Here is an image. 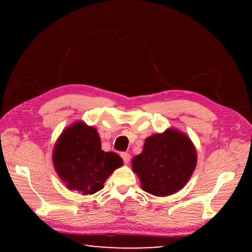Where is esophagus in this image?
Masks as SVG:
<instances>
[{
  "mask_svg": "<svg viewBox=\"0 0 252 252\" xmlns=\"http://www.w3.org/2000/svg\"><path fill=\"white\" fill-rule=\"evenodd\" d=\"M121 158H122V160H123V162H125V163H129V161L131 159V156L127 152H122Z\"/></svg>",
  "mask_w": 252,
  "mask_h": 252,
  "instance_id": "1",
  "label": "esophagus"
}]
</instances>
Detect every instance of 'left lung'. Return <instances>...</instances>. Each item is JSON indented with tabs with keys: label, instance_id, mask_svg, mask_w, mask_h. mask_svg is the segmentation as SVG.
I'll return each instance as SVG.
<instances>
[{
	"label": "left lung",
	"instance_id": "1",
	"mask_svg": "<svg viewBox=\"0 0 252 252\" xmlns=\"http://www.w3.org/2000/svg\"><path fill=\"white\" fill-rule=\"evenodd\" d=\"M197 164V152L186 134L169 129L146 139L142 152L132 160L144 191L169 195L185 187Z\"/></svg>",
	"mask_w": 252,
	"mask_h": 252
}]
</instances>
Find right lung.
Listing matches in <instances>:
<instances>
[{"instance_id": "1", "label": "right lung", "mask_w": 252, "mask_h": 252, "mask_svg": "<svg viewBox=\"0 0 252 252\" xmlns=\"http://www.w3.org/2000/svg\"><path fill=\"white\" fill-rule=\"evenodd\" d=\"M114 152L101 150L100 136L93 126L76 122L64 130L53 151V163L60 179L69 189L93 194L122 165Z\"/></svg>"}]
</instances>
